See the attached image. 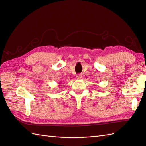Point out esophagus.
I'll list each match as a JSON object with an SVG mask.
<instances>
[{"label": "esophagus", "mask_w": 146, "mask_h": 146, "mask_svg": "<svg viewBox=\"0 0 146 146\" xmlns=\"http://www.w3.org/2000/svg\"><path fill=\"white\" fill-rule=\"evenodd\" d=\"M81 78H82V76L81 75V74H78V75L76 76V78L78 79V80H80Z\"/></svg>", "instance_id": "34e87169"}]
</instances>
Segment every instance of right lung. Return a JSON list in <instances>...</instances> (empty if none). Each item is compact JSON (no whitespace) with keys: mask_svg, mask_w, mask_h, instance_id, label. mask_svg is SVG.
I'll use <instances>...</instances> for the list:
<instances>
[{"mask_svg":"<svg viewBox=\"0 0 146 146\" xmlns=\"http://www.w3.org/2000/svg\"><path fill=\"white\" fill-rule=\"evenodd\" d=\"M59 84H60V83H59Z\"/></svg>","mask_w":146,"mask_h":146,"instance_id":"right-lung-1","label":"right lung"}]
</instances>
